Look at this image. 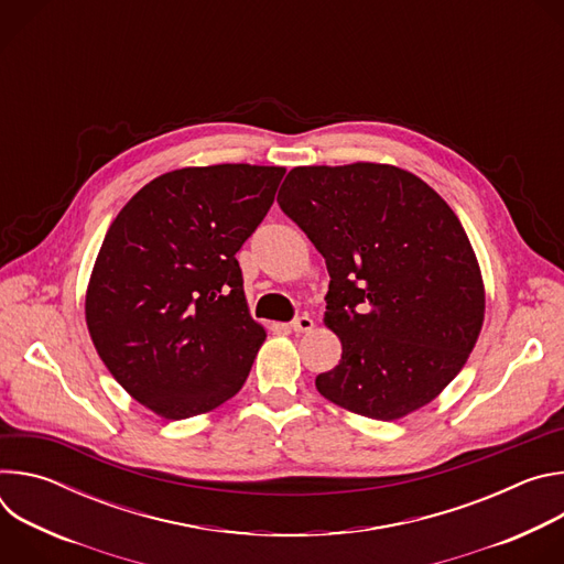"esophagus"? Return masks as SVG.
Returning a JSON list of instances; mask_svg holds the SVG:
<instances>
[{
	"label": "esophagus",
	"instance_id": "obj_1",
	"mask_svg": "<svg viewBox=\"0 0 564 564\" xmlns=\"http://www.w3.org/2000/svg\"><path fill=\"white\" fill-rule=\"evenodd\" d=\"M290 328L294 330V333H299V335H303V333H310L312 328H314V321L307 316V314H303V316H296L292 324H290Z\"/></svg>",
	"mask_w": 564,
	"mask_h": 564
}]
</instances>
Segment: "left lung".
I'll return each mask as SVG.
<instances>
[{"instance_id":"left-lung-1","label":"left lung","mask_w":564,"mask_h":564,"mask_svg":"<svg viewBox=\"0 0 564 564\" xmlns=\"http://www.w3.org/2000/svg\"><path fill=\"white\" fill-rule=\"evenodd\" d=\"M276 200L330 274L324 324L341 361L316 390L381 422L426 406L485 321V283L455 212L415 174L377 163L294 167Z\"/></svg>"}]
</instances>
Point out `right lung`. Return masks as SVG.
Returning a JSON list of instances; mask_svg holds the SVG:
<instances>
[{
  "label": "right lung",
  "mask_w": 564,
  "mask_h": 564,
  "mask_svg": "<svg viewBox=\"0 0 564 564\" xmlns=\"http://www.w3.org/2000/svg\"><path fill=\"white\" fill-rule=\"evenodd\" d=\"M285 167H185L153 178L111 223L85 301L116 381L165 420L243 388L265 330L250 316L236 252L274 203Z\"/></svg>",
  "instance_id": "right-lung-1"
}]
</instances>
